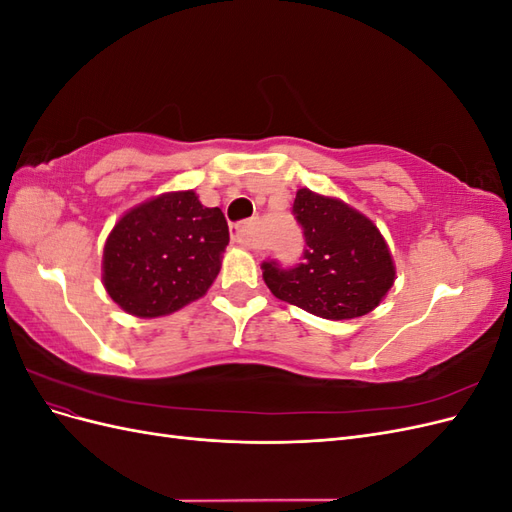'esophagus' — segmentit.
<instances>
[{
    "label": "esophagus",
    "mask_w": 512,
    "mask_h": 512,
    "mask_svg": "<svg viewBox=\"0 0 512 512\" xmlns=\"http://www.w3.org/2000/svg\"><path fill=\"white\" fill-rule=\"evenodd\" d=\"M230 239H232V243H237L241 247H247V250H254L252 224L250 222H241V224L230 226Z\"/></svg>",
    "instance_id": "esophagus-1"
}]
</instances>
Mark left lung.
<instances>
[{
    "mask_svg": "<svg viewBox=\"0 0 512 512\" xmlns=\"http://www.w3.org/2000/svg\"><path fill=\"white\" fill-rule=\"evenodd\" d=\"M292 215L305 250L294 267L262 262V277L275 294L305 312L348 320L369 314L395 282V267L380 230L342 200L299 190Z\"/></svg>",
    "mask_w": 512,
    "mask_h": 512,
    "instance_id": "1",
    "label": "left lung"
}]
</instances>
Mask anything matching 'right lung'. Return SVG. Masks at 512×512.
<instances>
[{"instance_id": "right-lung-1", "label": "right lung", "mask_w": 512, "mask_h": 512, "mask_svg": "<svg viewBox=\"0 0 512 512\" xmlns=\"http://www.w3.org/2000/svg\"><path fill=\"white\" fill-rule=\"evenodd\" d=\"M228 224L194 192H170L128 211L104 245V286L138 318L173 314L203 297L222 267Z\"/></svg>"}]
</instances>
